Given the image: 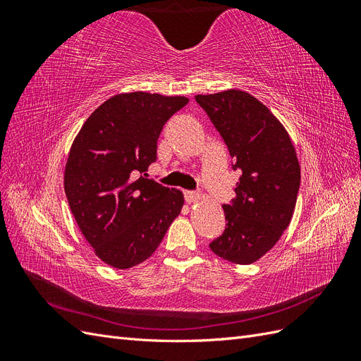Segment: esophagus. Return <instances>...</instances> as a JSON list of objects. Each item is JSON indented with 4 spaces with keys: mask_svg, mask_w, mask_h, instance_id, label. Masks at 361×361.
Segmentation results:
<instances>
[{
    "mask_svg": "<svg viewBox=\"0 0 361 361\" xmlns=\"http://www.w3.org/2000/svg\"><path fill=\"white\" fill-rule=\"evenodd\" d=\"M183 195H185V200H187L188 203H194L197 202L200 199V194L199 192H194V191H183Z\"/></svg>",
    "mask_w": 361,
    "mask_h": 361,
    "instance_id": "1",
    "label": "esophagus"
}]
</instances>
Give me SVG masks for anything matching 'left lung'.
<instances>
[{
    "mask_svg": "<svg viewBox=\"0 0 361 361\" xmlns=\"http://www.w3.org/2000/svg\"><path fill=\"white\" fill-rule=\"evenodd\" d=\"M233 158L236 197L224 204L226 228L209 244L216 256L250 265L276 245L289 226L300 190L297 152L279 118L243 90L197 94Z\"/></svg>",
    "mask_w": 361,
    "mask_h": 361,
    "instance_id": "1",
    "label": "left lung"
}]
</instances>
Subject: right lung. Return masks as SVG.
<instances>
[{
  "mask_svg": "<svg viewBox=\"0 0 361 361\" xmlns=\"http://www.w3.org/2000/svg\"><path fill=\"white\" fill-rule=\"evenodd\" d=\"M187 104L185 96L116 94L73 140L64 191L81 233L110 267L128 269L149 259L180 214L179 190L135 174L157 161L164 125Z\"/></svg>",
  "mask_w": 361,
  "mask_h": 361,
  "instance_id": "1",
  "label": "right lung"
}]
</instances>
